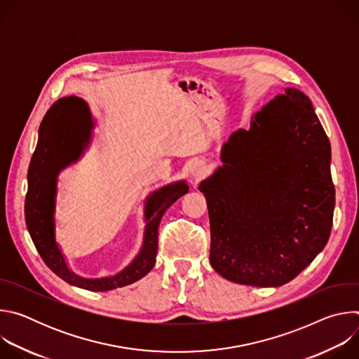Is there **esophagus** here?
<instances>
[{"instance_id":"esophagus-1","label":"esophagus","mask_w":359,"mask_h":359,"mask_svg":"<svg viewBox=\"0 0 359 359\" xmlns=\"http://www.w3.org/2000/svg\"><path fill=\"white\" fill-rule=\"evenodd\" d=\"M208 173V165L201 162V161H196L191 166H190V176L193 180H200L204 175Z\"/></svg>"}]
</instances>
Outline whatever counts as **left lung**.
I'll return each mask as SVG.
<instances>
[{"label": "left lung", "mask_w": 359, "mask_h": 359, "mask_svg": "<svg viewBox=\"0 0 359 359\" xmlns=\"http://www.w3.org/2000/svg\"><path fill=\"white\" fill-rule=\"evenodd\" d=\"M220 159L198 184L212 267L237 284H287L325 247L335 208L331 144L310 97L287 88L229 137Z\"/></svg>", "instance_id": "left-lung-1"}]
</instances>
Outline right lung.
Instances as JSON below:
<instances>
[{
	"mask_svg": "<svg viewBox=\"0 0 359 359\" xmlns=\"http://www.w3.org/2000/svg\"><path fill=\"white\" fill-rule=\"evenodd\" d=\"M93 128L92 114L82 97L58 99L45 114L38 143L28 168L25 223L43 263L71 285L89 291H109L144 277L156 263L158 229L165 212L189 191L184 180L166 184L146 197L144 233L140 251L132 263L115 276L85 278L69 270L55 237L58 175L76 162L86 147Z\"/></svg>",
	"mask_w": 359,
	"mask_h": 359,
	"instance_id": "obj_1",
	"label": "right lung"
}]
</instances>
